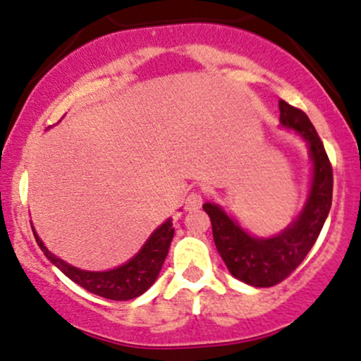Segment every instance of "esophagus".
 <instances>
[{
  "label": "esophagus",
  "mask_w": 361,
  "mask_h": 361,
  "mask_svg": "<svg viewBox=\"0 0 361 361\" xmlns=\"http://www.w3.org/2000/svg\"><path fill=\"white\" fill-rule=\"evenodd\" d=\"M201 202H202L201 192H197V191L189 192V196L185 197V209H188V212H194V209L200 208Z\"/></svg>",
  "instance_id": "esophagus-1"
}]
</instances>
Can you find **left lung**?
<instances>
[{
  "mask_svg": "<svg viewBox=\"0 0 361 361\" xmlns=\"http://www.w3.org/2000/svg\"><path fill=\"white\" fill-rule=\"evenodd\" d=\"M279 121L305 137L314 161L309 201L300 216L276 237L256 238L226 216L220 206L202 204L212 220L214 245L226 268L237 279L259 288L278 285L302 264L317 240L333 202V165L314 124L302 109L285 100H279Z\"/></svg>",
  "mask_w": 361,
  "mask_h": 361,
  "instance_id": "obj_1",
  "label": "left lung"
}]
</instances>
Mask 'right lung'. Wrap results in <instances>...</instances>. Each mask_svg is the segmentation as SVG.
<instances>
[{"mask_svg": "<svg viewBox=\"0 0 361 361\" xmlns=\"http://www.w3.org/2000/svg\"><path fill=\"white\" fill-rule=\"evenodd\" d=\"M34 235L46 257L76 285L93 295L109 298V300H131V298L145 293L155 283L161 264L167 257L170 242L173 238V226L172 218H170L152 233L143 249L131 261L116 269L102 271V273H92V271H83L70 266L63 259L56 257L51 250H47L37 233L34 232Z\"/></svg>", "mask_w": 361, "mask_h": 361, "instance_id": "1", "label": "right lung"}]
</instances>
